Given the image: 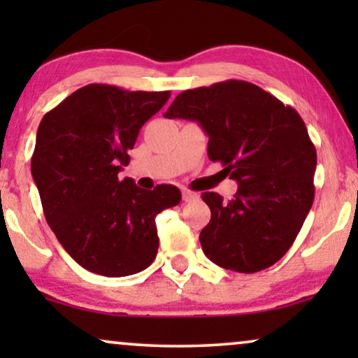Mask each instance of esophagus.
<instances>
[{
  "label": "esophagus",
  "instance_id": "34e87169",
  "mask_svg": "<svg viewBox=\"0 0 358 358\" xmlns=\"http://www.w3.org/2000/svg\"><path fill=\"white\" fill-rule=\"evenodd\" d=\"M197 199H199V194H195L189 189L182 190V200H184V202H194V200H197Z\"/></svg>",
  "mask_w": 358,
  "mask_h": 358
}]
</instances>
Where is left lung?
<instances>
[{
	"mask_svg": "<svg viewBox=\"0 0 358 358\" xmlns=\"http://www.w3.org/2000/svg\"><path fill=\"white\" fill-rule=\"evenodd\" d=\"M164 117L199 122L208 158L239 184L229 202L202 194L212 212L200 233L205 256L243 273L280 261L315 200L316 148L300 114L252 83L228 80L180 92Z\"/></svg>",
	"mask_w": 358,
	"mask_h": 358,
	"instance_id": "1",
	"label": "left lung"
}]
</instances>
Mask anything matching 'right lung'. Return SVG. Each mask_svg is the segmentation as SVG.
<instances>
[{"label": "right lung", "instance_id": "obj_1", "mask_svg": "<svg viewBox=\"0 0 358 358\" xmlns=\"http://www.w3.org/2000/svg\"><path fill=\"white\" fill-rule=\"evenodd\" d=\"M169 91L87 85L47 112L38 125L32 178L43 215L63 249L86 271L125 277L155 261L156 215L180 202V190H153L119 179L138 131Z\"/></svg>", "mask_w": 358, "mask_h": 358}]
</instances>
